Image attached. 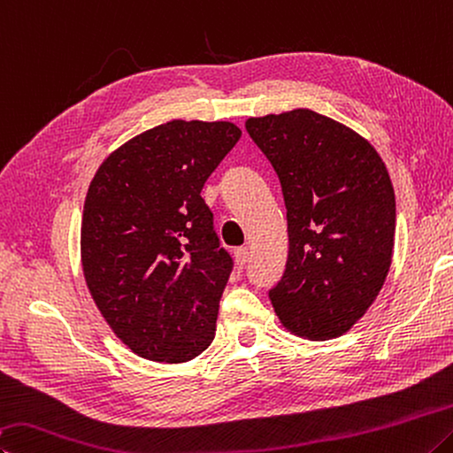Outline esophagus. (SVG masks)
<instances>
[{"mask_svg": "<svg viewBox=\"0 0 453 453\" xmlns=\"http://www.w3.org/2000/svg\"><path fill=\"white\" fill-rule=\"evenodd\" d=\"M234 255H235L237 267L243 269L245 263H248V259H250V250H248V248H237V250L234 251Z\"/></svg>", "mask_w": 453, "mask_h": 453, "instance_id": "obj_1", "label": "esophagus"}]
</instances>
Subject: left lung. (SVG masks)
<instances>
[{"mask_svg": "<svg viewBox=\"0 0 453 453\" xmlns=\"http://www.w3.org/2000/svg\"><path fill=\"white\" fill-rule=\"evenodd\" d=\"M281 182L285 273L269 291L287 331L326 341L350 331L390 271L396 198L365 136L309 109L245 120Z\"/></svg>", "mask_w": 453, "mask_h": 453, "instance_id": "8db88e82", "label": "left lung"}]
</instances>
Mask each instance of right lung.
I'll list each match as a JSON object with an SVG mask.
<instances>
[{"instance_id": "add662e5", "label": "right lung", "mask_w": 453, "mask_h": 453, "mask_svg": "<svg viewBox=\"0 0 453 453\" xmlns=\"http://www.w3.org/2000/svg\"><path fill=\"white\" fill-rule=\"evenodd\" d=\"M242 130L170 120L112 150L90 180L81 263L96 309L134 355L188 363L210 347L232 257L202 188Z\"/></svg>"}]
</instances>
